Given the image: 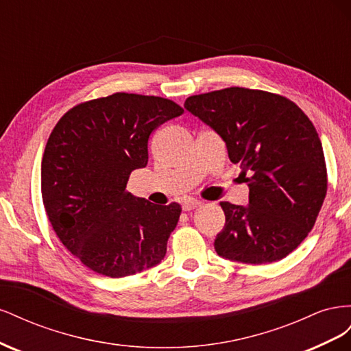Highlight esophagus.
Returning a JSON list of instances; mask_svg holds the SVG:
<instances>
[{"label": "esophagus", "instance_id": "esophagus-1", "mask_svg": "<svg viewBox=\"0 0 351 351\" xmlns=\"http://www.w3.org/2000/svg\"><path fill=\"white\" fill-rule=\"evenodd\" d=\"M200 205H202V202L197 200V199H186L183 202V209L184 210H192V209H196Z\"/></svg>", "mask_w": 351, "mask_h": 351}]
</instances>
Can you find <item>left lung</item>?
<instances>
[{"label":"left lung","mask_w":351,"mask_h":351,"mask_svg":"<svg viewBox=\"0 0 351 351\" xmlns=\"http://www.w3.org/2000/svg\"><path fill=\"white\" fill-rule=\"evenodd\" d=\"M184 108L224 141L249 186V205L219 204L226 227L217 253L253 265L285 258L313 228L326 195L325 156L312 121L290 99L244 88L195 95Z\"/></svg>","instance_id":"1"}]
</instances>
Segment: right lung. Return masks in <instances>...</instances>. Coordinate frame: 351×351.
Returning <instances> with one entry per match:
<instances>
[{
  "label": "right lung",
  "mask_w": 351,
  "mask_h": 351,
  "mask_svg": "<svg viewBox=\"0 0 351 351\" xmlns=\"http://www.w3.org/2000/svg\"><path fill=\"white\" fill-rule=\"evenodd\" d=\"M183 114L176 102L114 93L71 108L42 156L40 190L56 234L84 267L123 278L161 263L182 208L125 192L147 164L151 133Z\"/></svg>",
  "instance_id": "obj_1"
}]
</instances>
